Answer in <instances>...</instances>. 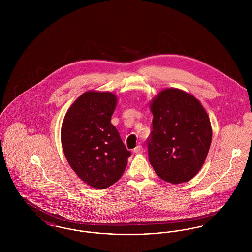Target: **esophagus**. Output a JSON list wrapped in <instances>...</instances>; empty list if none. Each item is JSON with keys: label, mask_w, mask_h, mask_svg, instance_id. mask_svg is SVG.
I'll return each instance as SVG.
<instances>
[{"label": "esophagus", "mask_w": 252, "mask_h": 252, "mask_svg": "<svg viewBox=\"0 0 252 252\" xmlns=\"http://www.w3.org/2000/svg\"><path fill=\"white\" fill-rule=\"evenodd\" d=\"M134 153H136V154H141V153H143L144 152V147L142 146V145H137L135 148H134Z\"/></svg>", "instance_id": "esophagus-1"}]
</instances>
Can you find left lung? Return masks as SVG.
Instances as JSON below:
<instances>
[{"mask_svg": "<svg viewBox=\"0 0 252 252\" xmlns=\"http://www.w3.org/2000/svg\"><path fill=\"white\" fill-rule=\"evenodd\" d=\"M153 130L149 161L157 175L173 184L187 182L200 171L210 150L213 129L201 103L189 93L168 88L149 103Z\"/></svg>", "mask_w": 252, "mask_h": 252, "instance_id": "left-lung-1", "label": "left lung"}]
</instances>
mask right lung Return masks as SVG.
<instances>
[{
  "mask_svg": "<svg viewBox=\"0 0 252 252\" xmlns=\"http://www.w3.org/2000/svg\"><path fill=\"white\" fill-rule=\"evenodd\" d=\"M116 105L113 93L88 91L72 103L61 126L66 159L80 180L96 189L119 180L131 154L110 122Z\"/></svg>",
  "mask_w": 252,
  "mask_h": 252,
  "instance_id": "obj_1",
  "label": "right lung"
}]
</instances>
